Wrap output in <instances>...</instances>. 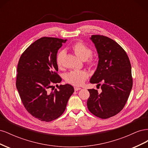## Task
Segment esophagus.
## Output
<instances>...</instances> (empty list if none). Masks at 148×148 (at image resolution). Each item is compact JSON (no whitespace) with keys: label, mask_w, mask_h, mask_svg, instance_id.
<instances>
[{"label":"esophagus","mask_w":148,"mask_h":148,"mask_svg":"<svg viewBox=\"0 0 148 148\" xmlns=\"http://www.w3.org/2000/svg\"><path fill=\"white\" fill-rule=\"evenodd\" d=\"M74 89H75V91H78V90H79V89H81V88H78V87H75V88H74Z\"/></svg>","instance_id":"obj_1"}]
</instances>
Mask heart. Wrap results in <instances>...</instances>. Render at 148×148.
Returning a JSON list of instances; mask_svg holds the SVG:
<instances>
[{
	"mask_svg": "<svg viewBox=\"0 0 148 148\" xmlns=\"http://www.w3.org/2000/svg\"><path fill=\"white\" fill-rule=\"evenodd\" d=\"M71 49H73V51L75 52L76 54L81 58L82 59L84 60L87 59L86 63L91 67H93L96 65V61L93 58L90 57L89 59L88 58L92 55V50L87 46L85 45L83 42L79 41L75 43L71 46ZM65 54V52L64 51H60L57 53L56 56V64L57 66L60 69L63 66V62ZM88 77V74L86 71L73 70L65 75V79L67 83L72 84L73 86H78L82 85L84 82L86 81Z\"/></svg>",
	"mask_w": 148,
	"mask_h": 148,
	"instance_id": "b5f03b06",
	"label": "heart"
}]
</instances>
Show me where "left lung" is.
Instances as JSON below:
<instances>
[{
	"instance_id": "8db88e82",
	"label": "left lung",
	"mask_w": 148,
	"mask_h": 148,
	"mask_svg": "<svg viewBox=\"0 0 148 148\" xmlns=\"http://www.w3.org/2000/svg\"><path fill=\"white\" fill-rule=\"evenodd\" d=\"M99 55V63L91 83L101 86L102 92L89 89L88 110L96 117L106 119L123 109L133 86L132 66L126 52L113 39L103 35L91 38Z\"/></svg>"
}]
</instances>
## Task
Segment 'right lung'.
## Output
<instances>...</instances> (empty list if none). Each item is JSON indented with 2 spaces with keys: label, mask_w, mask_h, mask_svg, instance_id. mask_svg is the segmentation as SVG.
Instances as JSON below:
<instances>
[{
  "label": "right lung",
  "mask_w": 148,
  "mask_h": 148,
  "mask_svg": "<svg viewBox=\"0 0 148 148\" xmlns=\"http://www.w3.org/2000/svg\"><path fill=\"white\" fill-rule=\"evenodd\" d=\"M66 41L56 38H40L23 52L18 64L16 86L21 102L31 115L42 122L59 118L74 92L70 84H57L62 78L57 73L56 56ZM53 84L58 89L50 92Z\"/></svg>",
  "instance_id": "add662e5"
}]
</instances>
